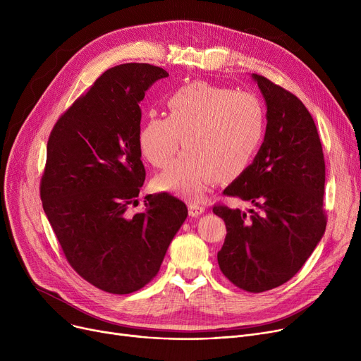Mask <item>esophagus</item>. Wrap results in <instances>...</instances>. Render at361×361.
Wrapping results in <instances>:
<instances>
[{
  "mask_svg": "<svg viewBox=\"0 0 361 361\" xmlns=\"http://www.w3.org/2000/svg\"><path fill=\"white\" fill-rule=\"evenodd\" d=\"M203 212H204V206H202L199 203H195V202L188 203V215H190V216H199Z\"/></svg>",
  "mask_w": 361,
  "mask_h": 361,
  "instance_id": "esophagus-1",
  "label": "esophagus"
}]
</instances>
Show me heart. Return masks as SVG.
Masks as SVG:
<instances>
[{"instance_id":"heart-1","label":"heart","mask_w":361,"mask_h":361,"mask_svg":"<svg viewBox=\"0 0 361 361\" xmlns=\"http://www.w3.org/2000/svg\"><path fill=\"white\" fill-rule=\"evenodd\" d=\"M166 116L150 112L139 131L145 159L165 168L155 187L185 199H200L212 183L233 181L253 162L267 135V109L252 92L202 80L171 92Z\"/></svg>"}]
</instances>
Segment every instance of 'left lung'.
Segmentation results:
<instances>
[{
    "label": "left lung",
    "mask_w": 361,
    "mask_h": 361,
    "mask_svg": "<svg viewBox=\"0 0 361 361\" xmlns=\"http://www.w3.org/2000/svg\"><path fill=\"white\" fill-rule=\"evenodd\" d=\"M252 78L267 101V135L224 195L250 202L256 211L215 204L214 214L226 226L218 252L222 274L244 291L263 293L291 279L324 237L325 159L305 104L263 75Z\"/></svg>",
    "instance_id": "left-lung-1"
}]
</instances>
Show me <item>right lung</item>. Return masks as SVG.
Returning <instances> with one entry per match:
<instances>
[{
	"instance_id": "obj_1",
	"label": "right lung",
	"mask_w": 361,
	"mask_h": 361,
	"mask_svg": "<svg viewBox=\"0 0 361 361\" xmlns=\"http://www.w3.org/2000/svg\"><path fill=\"white\" fill-rule=\"evenodd\" d=\"M168 73L128 63L106 70L55 123L47 145L41 200L71 268L97 288L130 294L161 268L187 206L169 193L137 204L146 171L140 159V101Z\"/></svg>"
}]
</instances>
